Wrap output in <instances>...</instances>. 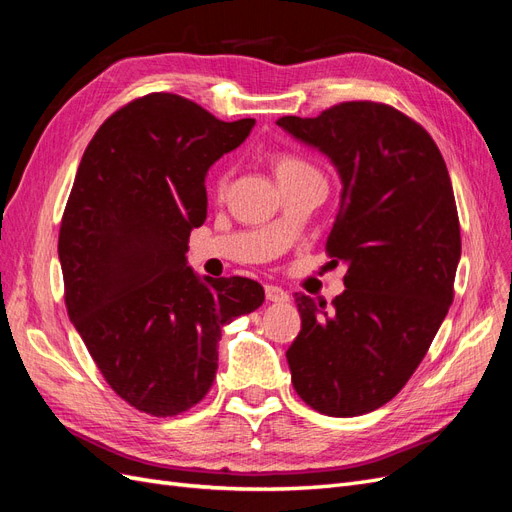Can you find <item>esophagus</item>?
Returning a JSON list of instances; mask_svg holds the SVG:
<instances>
[{
	"label": "esophagus",
	"instance_id": "esophagus-1",
	"mask_svg": "<svg viewBox=\"0 0 512 512\" xmlns=\"http://www.w3.org/2000/svg\"><path fill=\"white\" fill-rule=\"evenodd\" d=\"M265 294H267V301H271V303H286L290 299L286 290H282L280 286H273V284L265 288Z\"/></svg>",
	"mask_w": 512,
	"mask_h": 512
}]
</instances>
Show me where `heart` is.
I'll list each match as a JSON object with an SVG mask.
<instances>
[{
  "label": "heart",
  "instance_id": "obj_1",
  "mask_svg": "<svg viewBox=\"0 0 512 512\" xmlns=\"http://www.w3.org/2000/svg\"><path fill=\"white\" fill-rule=\"evenodd\" d=\"M273 168H275V175H277V179H280V181L299 177V175H305V173H314V168L309 166L307 162H303L301 158L288 156V153H282V156H275L273 158ZM226 183H228V170L220 168L218 175H215V181H213L215 190L224 192L226 190Z\"/></svg>",
  "mask_w": 512,
  "mask_h": 512
}]
</instances>
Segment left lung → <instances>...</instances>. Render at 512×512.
<instances>
[{
    "instance_id": "1",
    "label": "left lung",
    "mask_w": 512,
    "mask_h": 512,
    "mask_svg": "<svg viewBox=\"0 0 512 512\" xmlns=\"http://www.w3.org/2000/svg\"><path fill=\"white\" fill-rule=\"evenodd\" d=\"M277 126L337 168L327 252L348 265L331 309L294 294V391L322 414H367L404 389L453 303L461 235L451 177L427 130L389 104L342 102Z\"/></svg>"
}]
</instances>
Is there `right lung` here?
<instances>
[{
    "instance_id": "obj_1",
    "label": "right lung",
    "mask_w": 512,
    "mask_h": 512,
    "mask_svg": "<svg viewBox=\"0 0 512 512\" xmlns=\"http://www.w3.org/2000/svg\"><path fill=\"white\" fill-rule=\"evenodd\" d=\"M254 123L149 94L102 123L76 170L57 245L68 316L111 389L151 416L209 393L222 327L265 301L258 282L198 277L185 258L207 170Z\"/></svg>"
}]
</instances>
